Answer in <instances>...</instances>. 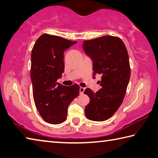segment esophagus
Listing matches in <instances>:
<instances>
[{"mask_svg":"<svg viewBox=\"0 0 158 158\" xmlns=\"http://www.w3.org/2000/svg\"><path fill=\"white\" fill-rule=\"evenodd\" d=\"M85 91V88H83V87H80L79 88V93L80 94H83V92Z\"/></svg>","mask_w":158,"mask_h":158,"instance_id":"1","label":"esophagus"}]
</instances>
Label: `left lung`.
Here are the masks:
<instances>
[{"mask_svg":"<svg viewBox=\"0 0 158 158\" xmlns=\"http://www.w3.org/2000/svg\"><path fill=\"white\" fill-rule=\"evenodd\" d=\"M83 48L93 61V77L102 75L101 89L97 92L89 88L84 91L89 98L85 116L94 121H104L118 110L125 97L131 75L127 50L121 39L109 35L85 40Z\"/></svg>","mask_w":158,"mask_h":158,"instance_id":"left-lung-1","label":"left lung"}]
</instances>
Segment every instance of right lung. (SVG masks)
I'll return each instance as SVG.
<instances>
[{"instance_id": "right-lung-1", "label": "right lung", "mask_w": 158, "mask_h": 158, "mask_svg": "<svg viewBox=\"0 0 158 158\" xmlns=\"http://www.w3.org/2000/svg\"><path fill=\"white\" fill-rule=\"evenodd\" d=\"M60 36L43 34L31 52V79L35 107L46 122L56 125L67 118L68 107L79 94V86L57 82L64 71V52L76 44Z\"/></svg>"}]
</instances>
